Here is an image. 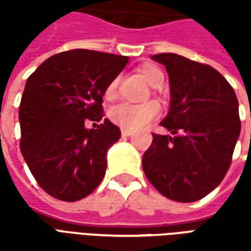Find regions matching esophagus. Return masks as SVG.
I'll use <instances>...</instances> for the list:
<instances>
[{
  "mask_svg": "<svg viewBox=\"0 0 251 251\" xmlns=\"http://www.w3.org/2000/svg\"><path fill=\"white\" fill-rule=\"evenodd\" d=\"M121 134H122V137H129L133 134V131L129 130V129H121Z\"/></svg>",
  "mask_w": 251,
  "mask_h": 251,
  "instance_id": "esophagus-1",
  "label": "esophagus"
}]
</instances>
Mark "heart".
Listing matches in <instances>:
<instances>
[{
    "label": "heart",
    "instance_id": "1",
    "mask_svg": "<svg viewBox=\"0 0 251 251\" xmlns=\"http://www.w3.org/2000/svg\"><path fill=\"white\" fill-rule=\"evenodd\" d=\"M141 76L147 80L152 87L157 88L161 87L164 82V74L163 71L154 64H145L140 68ZM118 83L120 79L114 77L111 82L104 88V98L107 100L115 98L117 90H118ZM160 115V104L157 102H145L141 104H133L127 102H122L113 106L109 110V118L110 121L115 125L121 126L124 129L129 130H137L141 129L149 122L156 120Z\"/></svg>",
    "mask_w": 251,
    "mask_h": 251
}]
</instances>
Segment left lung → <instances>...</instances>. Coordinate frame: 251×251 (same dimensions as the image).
I'll use <instances>...</instances> for the list:
<instances>
[{
	"label": "left lung",
	"instance_id": "8db88e82",
	"mask_svg": "<svg viewBox=\"0 0 251 251\" xmlns=\"http://www.w3.org/2000/svg\"><path fill=\"white\" fill-rule=\"evenodd\" d=\"M169 76L171 104L142 157L148 180L175 201L191 203L221 184L241 133L238 99L222 74L176 53L153 55Z\"/></svg>",
	"mask_w": 251,
	"mask_h": 251
}]
</instances>
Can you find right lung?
Instances as JSON below:
<instances>
[{"label": "right lung", "mask_w": 251, "mask_h": 251, "mask_svg": "<svg viewBox=\"0 0 251 251\" xmlns=\"http://www.w3.org/2000/svg\"><path fill=\"white\" fill-rule=\"evenodd\" d=\"M127 62L122 55L71 50L28 77L19 109L20 148L37 184L55 199H83L103 179L106 153L121 130L109 120L97 129L84 121H102L104 88Z\"/></svg>", "instance_id": "obj_1"}]
</instances>
